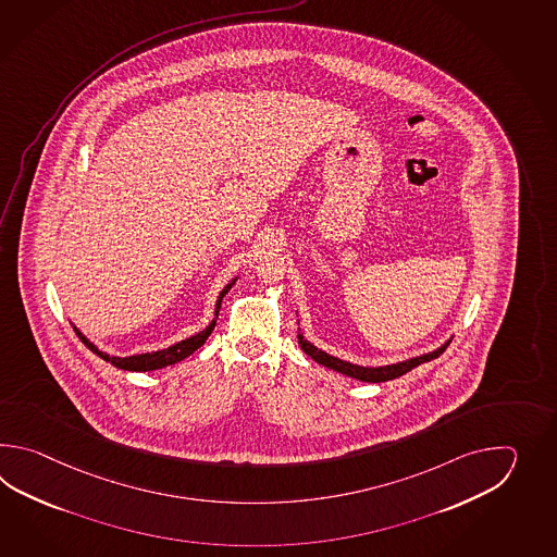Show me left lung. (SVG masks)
Returning a JSON list of instances; mask_svg holds the SVG:
<instances>
[{
	"label": "left lung",
	"instance_id": "1",
	"mask_svg": "<svg viewBox=\"0 0 557 557\" xmlns=\"http://www.w3.org/2000/svg\"><path fill=\"white\" fill-rule=\"evenodd\" d=\"M450 341L446 344H442V346L436 348L434 352L416 356V358L404 360V362H396V364L370 368L358 367V364L346 362V360H341V358H336V356L326 355L324 350H320V348H317L314 344L308 343L307 338H305L302 334H298V344H300V348H302V350H305L312 360H317V362L322 364V367L332 368V370H336V372H341V374H346V376H350V379L362 380V382H386V380L398 379V376H403L406 372H410L412 368L420 367V364H424V362H430V360L438 358V356L448 348Z\"/></svg>",
	"mask_w": 557,
	"mask_h": 557
}]
</instances>
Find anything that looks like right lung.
<instances>
[{
    "instance_id": "1",
    "label": "right lung",
    "mask_w": 557,
    "mask_h": 557,
    "mask_svg": "<svg viewBox=\"0 0 557 557\" xmlns=\"http://www.w3.org/2000/svg\"><path fill=\"white\" fill-rule=\"evenodd\" d=\"M237 281V276L231 281V283L226 284L225 288L221 290V295L216 298V305H214V319L205 331L197 332L195 336H189V338H185V341H181V343L173 344V346H169V348H163V350H157V352H145V355H135V356H125V358H121V356H109L106 352H101L94 343H89L87 338H85L82 332L77 331L75 326H73V331L75 334L79 336V341L95 352V355L99 356V358H103L106 362L109 364H113L115 368H121V370H131V372H147V370H159V368L171 367V364H177L181 360H185L187 356L193 355L195 350H199L205 341L209 338V334L213 332L214 324H216V317H219V308H221V302H223V298H225L226 293L233 288V284Z\"/></svg>"
}]
</instances>
